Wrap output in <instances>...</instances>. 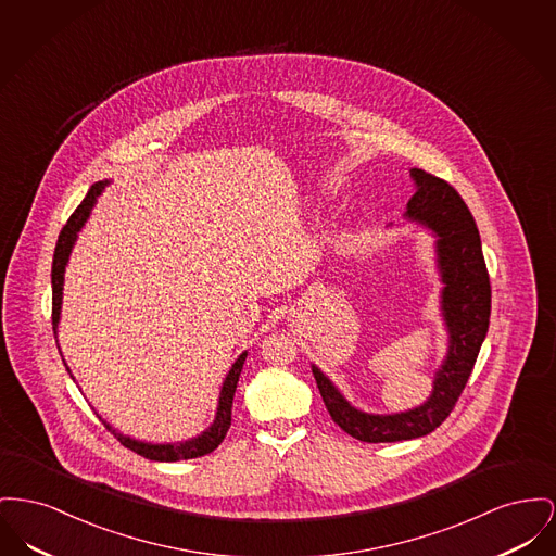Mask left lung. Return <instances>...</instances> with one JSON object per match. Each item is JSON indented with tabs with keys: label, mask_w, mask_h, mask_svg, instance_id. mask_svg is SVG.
Returning <instances> with one entry per match:
<instances>
[{
	"label": "left lung",
	"mask_w": 556,
	"mask_h": 556,
	"mask_svg": "<svg viewBox=\"0 0 556 556\" xmlns=\"http://www.w3.org/2000/svg\"><path fill=\"white\" fill-rule=\"evenodd\" d=\"M418 185L403 218L434 237V264L441 281L439 308L447 331V353L434 371L432 391L418 407L396 414H369L355 407L313 363V376L331 420L365 443H394L432 432L454 409L488 336L491 288L481 237L456 189L414 167Z\"/></svg>",
	"instance_id": "1"
}]
</instances>
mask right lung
Segmentation results:
<instances>
[{"label": "right lung", "instance_id": "obj_1", "mask_svg": "<svg viewBox=\"0 0 556 556\" xmlns=\"http://www.w3.org/2000/svg\"><path fill=\"white\" fill-rule=\"evenodd\" d=\"M111 185V180H99L92 185V189L88 191L86 199L79 203V207L71 214V218L66 220L65 227L59 235V241H56V250H54V261H52V327H54V338H59V324H61V311H63V286H65V270L68 258H71V252L75 248V241L79 237V230L86 227L90 214H92V207L97 205L99 197L102 195V191ZM59 342V340H56ZM61 351V346H59ZM248 357V351H243L235 363L230 365L229 374L227 378L223 380V387H220V394H218V405H216V416H214V422L207 426L201 434H197L193 439H187V441H180V443H151V441H140V439H134L130 434H124L119 432L117 428L109 425L106 420H100L104 422V426L117 437V441L122 445H126L131 452H136L138 456L147 457V459H155V462H176V459H191V457H201L205 454H212L220 443L223 439L227 437V430L230 428V409H232V396L237 391V382H239V376H241V369H243V363ZM65 363V359H63ZM66 365V363H65ZM66 371L71 374V369L66 367ZM73 378V374H71ZM75 380V378H73Z\"/></svg>", "mask_w": 556, "mask_h": 556}]
</instances>
